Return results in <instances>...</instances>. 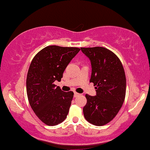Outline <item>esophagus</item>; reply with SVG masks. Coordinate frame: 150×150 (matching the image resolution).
Masks as SVG:
<instances>
[{
    "instance_id": "obj_1",
    "label": "esophagus",
    "mask_w": 150,
    "mask_h": 150,
    "mask_svg": "<svg viewBox=\"0 0 150 150\" xmlns=\"http://www.w3.org/2000/svg\"><path fill=\"white\" fill-rule=\"evenodd\" d=\"M80 94L76 93V92H75V93H74V97H75V98H76V97H78V96H80Z\"/></svg>"
}]
</instances>
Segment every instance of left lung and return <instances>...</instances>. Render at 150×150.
<instances>
[{
  "mask_svg": "<svg viewBox=\"0 0 150 150\" xmlns=\"http://www.w3.org/2000/svg\"><path fill=\"white\" fill-rule=\"evenodd\" d=\"M90 59L92 66L90 83L96 89V95L86 94L83 108L86 120L103 126L112 120L122 106L125 98L126 77L124 67L113 52L103 47H81Z\"/></svg>",
  "mask_w": 150,
  "mask_h": 150,
  "instance_id": "left-lung-1",
  "label": "left lung"
}]
</instances>
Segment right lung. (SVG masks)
I'll return each instance as SVG.
<instances>
[{"label":"right lung","mask_w":150,"mask_h":150,"mask_svg":"<svg viewBox=\"0 0 150 150\" xmlns=\"http://www.w3.org/2000/svg\"><path fill=\"white\" fill-rule=\"evenodd\" d=\"M78 47L50 45L38 52L30 65L26 90L31 108L45 125L54 126L67 117L73 92H63L56 87L62 74L79 51Z\"/></svg>","instance_id":"add662e5"}]
</instances>
